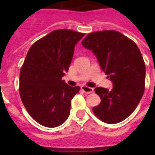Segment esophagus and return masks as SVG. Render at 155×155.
Instances as JSON below:
<instances>
[{
	"instance_id": "34e87169",
	"label": "esophagus",
	"mask_w": 155,
	"mask_h": 155,
	"mask_svg": "<svg viewBox=\"0 0 155 155\" xmlns=\"http://www.w3.org/2000/svg\"><path fill=\"white\" fill-rule=\"evenodd\" d=\"M81 89L85 92V93H87V94H89V93H92L94 89L92 88V87H88L87 86H81Z\"/></svg>"
}]
</instances>
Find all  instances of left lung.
<instances>
[{
    "mask_svg": "<svg viewBox=\"0 0 155 155\" xmlns=\"http://www.w3.org/2000/svg\"><path fill=\"white\" fill-rule=\"evenodd\" d=\"M82 45L96 55L113 84L111 90L96 87L101 101L92 108L93 113L108 124L122 121L137 108L144 93L146 66L139 48L114 30L88 34Z\"/></svg>",
    "mask_w": 155,
    "mask_h": 155,
    "instance_id": "left-lung-1",
    "label": "left lung"
}]
</instances>
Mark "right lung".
Listing matches in <instances>:
<instances>
[{
    "mask_svg": "<svg viewBox=\"0 0 155 155\" xmlns=\"http://www.w3.org/2000/svg\"><path fill=\"white\" fill-rule=\"evenodd\" d=\"M84 34L56 30L35 42L20 71V96L32 118L54 128L70 115L71 99L80 91L62 80L68 71L75 46Z\"/></svg>",
    "mask_w": 155,
    "mask_h": 155,
    "instance_id": "right-lung-1",
    "label": "right lung"
}]
</instances>
